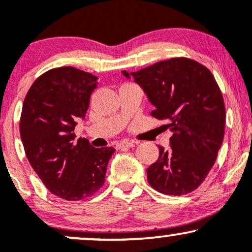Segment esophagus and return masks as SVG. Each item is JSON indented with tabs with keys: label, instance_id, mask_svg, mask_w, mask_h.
Masks as SVG:
<instances>
[{
	"label": "esophagus",
	"instance_id": "34e87169",
	"mask_svg": "<svg viewBox=\"0 0 252 252\" xmlns=\"http://www.w3.org/2000/svg\"><path fill=\"white\" fill-rule=\"evenodd\" d=\"M135 146L134 142H130V141H123V142H120L116 144L117 149H123V148H132Z\"/></svg>",
	"mask_w": 252,
	"mask_h": 252
}]
</instances>
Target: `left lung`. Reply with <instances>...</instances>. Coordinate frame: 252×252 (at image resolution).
Masks as SVG:
<instances>
[{"instance_id":"obj_1","label":"left lung","mask_w":252,"mask_h":252,"mask_svg":"<svg viewBox=\"0 0 252 252\" xmlns=\"http://www.w3.org/2000/svg\"><path fill=\"white\" fill-rule=\"evenodd\" d=\"M123 74L129 78L128 72ZM155 106L152 116L166 120L173 132L169 149L147 168L153 189L185 195L198 189L215 164L224 140L225 104L211 71L189 58H172L132 72Z\"/></svg>"}]
</instances>
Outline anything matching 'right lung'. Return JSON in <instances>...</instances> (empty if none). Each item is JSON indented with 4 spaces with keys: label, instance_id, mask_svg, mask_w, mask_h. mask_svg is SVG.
Here are the masks:
<instances>
[{
    "label": "right lung",
    "instance_id": "right-lung-1",
    "mask_svg": "<svg viewBox=\"0 0 252 252\" xmlns=\"http://www.w3.org/2000/svg\"><path fill=\"white\" fill-rule=\"evenodd\" d=\"M98 78L63 66L37 77L28 90L20 135L31 166L54 195L68 201L90 198L103 187L112 147L94 148L76 140L74 126L85 117Z\"/></svg>",
    "mask_w": 252,
    "mask_h": 252
}]
</instances>
